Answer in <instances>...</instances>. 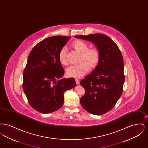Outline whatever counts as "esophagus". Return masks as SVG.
Here are the masks:
<instances>
[{
  "label": "esophagus",
  "mask_w": 148,
  "mask_h": 148,
  "mask_svg": "<svg viewBox=\"0 0 148 148\" xmlns=\"http://www.w3.org/2000/svg\"><path fill=\"white\" fill-rule=\"evenodd\" d=\"M75 82H76V83H77V84H79V79H75Z\"/></svg>",
  "instance_id": "34e87169"
}]
</instances>
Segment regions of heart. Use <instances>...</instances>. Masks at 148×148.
Here are the masks:
<instances>
[{"label": "heart", "mask_w": 148, "mask_h": 148, "mask_svg": "<svg viewBox=\"0 0 148 148\" xmlns=\"http://www.w3.org/2000/svg\"><path fill=\"white\" fill-rule=\"evenodd\" d=\"M72 47L82 53L81 62L78 65H72L66 69V75L69 77L80 78L89 71L90 66L92 68L95 67L99 63L100 59V53L97 48L88 49V46L84 42L80 40H75L71 44ZM66 48L64 47L59 53V59L62 64H66Z\"/></svg>", "instance_id": "obj_1"}]
</instances>
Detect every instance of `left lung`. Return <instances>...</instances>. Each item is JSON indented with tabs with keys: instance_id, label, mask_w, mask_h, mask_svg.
I'll list each match as a JSON object with an SVG mask.
<instances>
[{
	"instance_id": "obj_1",
	"label": "left lung",
	"mask_w": 148,
	"mask_h": 148,
	"mask_svg": "<svg viewBox=\"0 0 148 148\" xmlns=\"http://www.w3.org/2000/svg\"><path fill=\"white\" fill-rule=\"evenodd\" d=\"M74 37L92 42L99 51L96 68L80 82L85 90L80 101L89 113L103 115L113 108L122 94L125 81L123 56L118 45L107 35L96 33Z\"/></svg>"
}]
</instances>
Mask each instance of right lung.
<instances>
[{
  "instance_id": "add662e5",
  "label": "right lung",
  "mask_w": 148,
  "mask_h": 148,
  "mask_svg": "<svg viewBox=\"0 0 148 148\" xmlns=\"http://www.w3.org/2000/svg\"><path fill=\"white\" fill-rule=\"evenodd\" d=\"M70 38L58 35L46 38L29 55L23 87L30 105L40 113L59 109L63 105L65 92L77 85L74 78H62L64 71L58 56Z\"/></svg>"
}]
</instances>
